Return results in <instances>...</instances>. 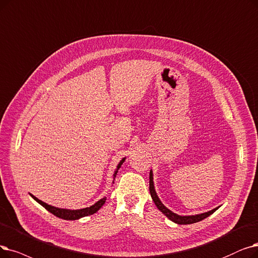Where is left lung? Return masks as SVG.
<instances>
[{"instance_id": "1", "label": "left lung", "mask_w": 258, "mask_h": 258, "mask_svg": "<svg viewBox=\"0 0 258 258\" xmlns=\"http://www.w3.org/2000/svg\"><path fill=\"white\" fill-rule=\"evenodd\" d=\"M150 193H151V196L153 198V201L155 203L156 207L158 208L163 214L171 219L172 221L178 223V225H189V223H195V222H198L200 220H203L205 218H207L208 216H210L211 214H213L218 208L212 210V211H209L207 213H204V214H199V215H192V216H180V215H177L175 214V213H173L172 211H170L169 209H167L166 207L163 206V204L160 201V199L158 198V196H157L156 192H155V188H154V183H153V173L152 171L150 172Z\"/></svg>"}]
</instances>
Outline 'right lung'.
Masks as SVG:
<instances>
[{
	"label": "right lung",
	"mask_w": 258,
	"mask_h": 258,
	"mask_svg": "<svg viewBox=\"0 0 258 258\" xmlns=\"http://www.w3.org/2000/svg\"><path fill=\"white\" fill-rule=\"evenodd\" d=\"M124 160H125V158H123V159L119 162V164H118V166H117V170H116V172H115V174H114V177H116V174L118 173V170L120 169V166L122 165V163L124 162ZM31 197H32L33 199H35L36 201H38V203H39L41 206H43L44 208H45L47 211H49V212L51 213V214H53L54 216H57V217H59V218L65 219V220H76V219H79V218L84 217V216L93 215L94 213H96L100 208H101V207L105 204V200H106V198L104 197V198H102V199H100V200L98 201V203H96L94 206L89 207V208H85V209H81V210H65V209H59V208L51 207V206H49V205H47V204H45V203H43L42 200L38 199L37 197L32 196V195H31Z\"/></svg>",
	"instance_id": "1"
}]
</instances>
